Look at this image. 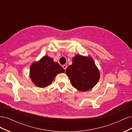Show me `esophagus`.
Returning a JSON list of instances; mask_svg holds the SVG:
<instances>
[{
    "mask_svg": "<svg viewBox=\"0 0 132 132\" xmlns=\"http://www.w3.org/2000/svg\"><path fill=\"white\" fill-rule=\"evenodd\" d=\"M62 67H63V69L65 70L66 69H67V66L66 65H63Z\"/></svg>",
    "mask_w": 132,
    "mask_h": 132,
    "instance_id": "obj_1",
    "label": "esophagus"
}]
</instances>
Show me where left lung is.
<instances>
[{
  "label": "left lung",
  "mask_w": 132,
  "mask_h": 132,
  "mask_svg": "<svg viewBox=\"0 0 132 132\" xmlns=\"http://www.w3.org/2000/svg\"><path fill=\"white\" fill-rule=\"evenodd\" d=\"M71 85L80 91L93 89L98 82L100 74L91 57L76 55L73 58L72 64L65 70Z\"/></svg>",
  "instance_id": "1"
}]
</instances>
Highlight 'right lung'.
Segmentation results:
<instances>
[{
	"label": "right lung",
	"mask_w": 132,
	"mask_h": 132,
	"mask_svg": "<svg viewBox=\"0 0 132 132\" xmlns=\"http://www.w3.org/2000/svg\"><path fill=\"white\" fill-rule=\"evenodd\" d=\"M63 73H64L63 67L54 62L53 58L45 55L38 62L32 63L30 78L36 86L46 87L51 84L58 74Z\"/></svg>",
	"instance_id": "1"
}]
</instances>
